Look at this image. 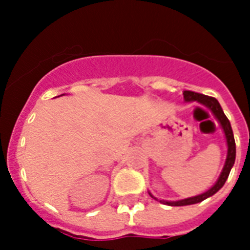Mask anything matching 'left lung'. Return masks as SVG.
Returning <instances> with one entry per match:
<instances>
[{
  "instance_id": "1",
  "label": "left lung",
  "mask_w": 250,
  "mask_h": 250,
  "mask_svg": "<svg viewBox=\"0 0 250 250\" xmlns=\"http://www.w3.org/2000/svg\"><path fill=\"white\" fill-rule=\"evenodd\" d=\"M184 95V100L186 102H197L205 105L206 108H208L212 114L215 115V118L219 121L220 125H221L222 131L225 133V138H226V144H228V156H226V161L225 165H224V169H222L221 174H220L219 179L213 184L208 190H206L205 193H201L198 196L194 197H188V198H184V200H179V201H163L160 200L161 203H164V205H167V206H188V205H194V203H200L202 201H205L208 197L213 196L216 192H219L220 189L222 188V186L225 184L226 179H228L229 174H230V170H231L232 165L235 163V155H236V148H235V140H234V135H232V129H231V125H230V122H229L228 117L225 115L224 110H222L221 105H220V103L212 98V96H207L203 95V94H198L194 93V91H189V90H186L183 93ZM152 198L157 200L156 197H154L148 192ZM159 201V200H157Z\"/></svg>"
}]
</instances>
